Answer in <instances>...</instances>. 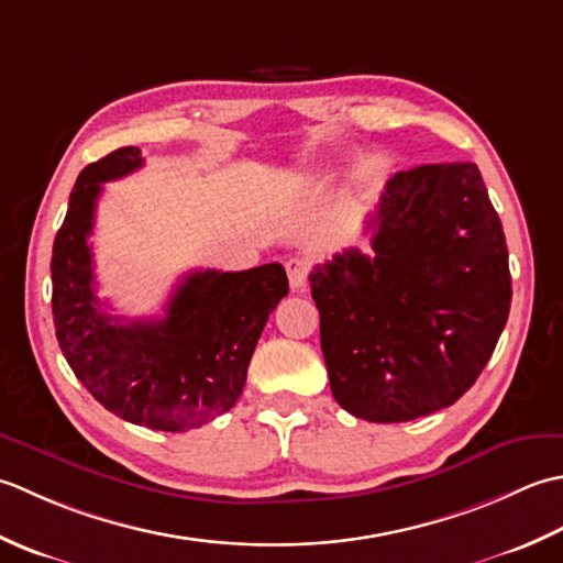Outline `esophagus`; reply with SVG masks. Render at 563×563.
Returning <instances> with one entry per match:
<instances>
[{
  "instance_id": "34e87169",
  "label": "esophagus",
  "mask_w": 563,
  "mask_h": 563,
  "mask_svg": "<svg viewBox=\"0 0 563 563\" xmlns=\"http://www.w3.org/2000/svg\"><path fill=\"white\" fill-rule=\"evenodd\" d=\"M308 272H311V262L306 257H289L286 260V277L294 291H303L308 284Z\"/></svg>"
}]
</instances>
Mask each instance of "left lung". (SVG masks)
I'll use <instances>...</instances> for the list:
<instances>
[{"label":"left lung","instance_id":"8db88e82","mask_svg":"<svg viewBox=\"0 0 563 563\" xmlns=\"http://www.w3.org/2000/svg\"><path fill=\"white\" fill-rule=\"evenodd\" d=\"M374 257L311 272L330 391L354 418L406 422L452 406L490 360L510 311L508 245L474 163L386 181Z\"/></svg>","mask_w":563,"mask_h":563}]
</instances>
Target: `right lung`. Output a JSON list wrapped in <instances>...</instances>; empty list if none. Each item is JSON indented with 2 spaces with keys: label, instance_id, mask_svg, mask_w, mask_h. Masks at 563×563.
<instances>
[{
  "label": "right lung",
  "instance_id": "right-lung-1",
  "mask_svg": "<svg viewBox=\"0 0 563 563\" xmlns=\"http://www.w3.org/2000/svg\"><path fill=\"white\" fill-rule=\"evenodd\" d=\"M141 165L137 147H119L79 172L53 243V323L67 364L101 406L133 426L181 432L235 406L289 279L277 262L245 272H189L165 318L121 323L104 313L87 238L101 185Z\"/></svg>",
  "mask_w": 563,
  "mask_h": 563
}]
</instances>
